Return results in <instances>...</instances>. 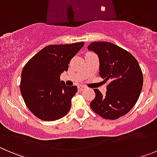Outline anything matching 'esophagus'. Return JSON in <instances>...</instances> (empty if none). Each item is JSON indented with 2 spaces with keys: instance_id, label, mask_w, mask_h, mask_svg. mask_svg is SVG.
Masks as SVG:
<instances>
[{
  "instance_id": "esophagus-1",
  "label": "esophagus",
  "mask_w": 157,
  "mask_h": 157,
  "mask_svg": "<svg viewBox=\"0 0 157 157\" xmlns=\"http://www.w3.org/2000/svg\"><path fill=\"white\" fill-rule=\"evenodd\" d=\"M83 89H84V87H83V86H78V90L79 91H82V90H83Z\"/></svg>"
}]
</instances>
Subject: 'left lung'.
Returning <instances> with one entry per match:
<instances>
[{
  "label": "left lung",
  "instance_id": "left-lung-1",
  "mask_svg": "<svg viewBox=\"0 0 157 157\" xmlns=\"http://www.w3.org/2000/svg\"><path fill=\"white\" fill-rule=\"evenodd\" d=\"M99 57V75L109 80L105 95L94 89L92 110L105 119H118L137 102L143 87V74L136 58L124 49L107 42H94L88 46Z\"/></svg>",
  "mask_w": 157,
  "mask_h": 157
}]
</instances>
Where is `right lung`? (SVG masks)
I'll return each mask as SVG.
<instances>
[{"label":"right lung","instance_id":"add662e5","mask_svg":"<svg viewBox=\"0 0 157 157\" xmlns=\"http://www.w3.org/2000/svg\"><path fill=\"white\" fill-rule=\"evenodd\" d=\"M84 42L51 45L42 48L26 63L20 80V92L32 113L43 121H55L71 109L77 86H66L60 76L68 70L73 57Z\"/></svg>","mask_w":157,"mask_h":157}]
</instances>
